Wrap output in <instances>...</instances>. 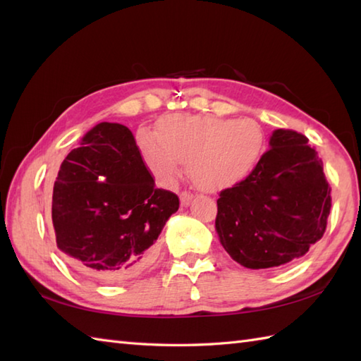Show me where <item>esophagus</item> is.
Returning <instances> with one entry per match:
<instances>
[{"mask_svg": "<svg viewBox=\"0 0 361 361\" xmlns=\"http://www.w3.org/2000/svg\"><path fill=\"white\" fill-rule=\"evenodd\" d=\"M192 198H194V194H192V192H188V190H183V192L180 194L181 206H188L190 202H192Z\"/></svg>", "mask_w": 361, "mask_h": 361, "instance_id": "1", "label": "esophagus"}]
</instances>
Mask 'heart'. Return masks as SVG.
I'll return each mask as SVG.
<instances>
[{"label": "heart", "mask_w": 361, "mask_h": 361, "mask_svg": "<svg viewBox=\"0 0 361 361\" xmlns=\"http://www.w3.org/2000/svg\"><path fill=\"white\" fill-rule=\"evenodd\" d=\"M141 155L157 178L172 181L181 164L204 189L235 185L262 155L264 133L256 121L212 116H175L159 122L158 135L141 130Z\"/></svg>", "instance_id": "b5f03b06"}]
</instances>
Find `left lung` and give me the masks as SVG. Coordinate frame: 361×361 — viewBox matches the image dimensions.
<instances>
[{
  "mask_svg": "<svg viewBox=\"0 0 361 361\" xmlns=\"http://www.w3.org/2000/svg\"><path fill=\"white\" fill-rule=\"evenodd\" d=\"M295 130H274L247 178L224 189L216 231L226 252L251 270L302 257L323 237L331 186L318 152Z\"/></svg>",
  "mask_w": 361,
  "mask_h": 361,
  "instance_id": "8db88e82",
  "label": "left lung"
}]
</instances>
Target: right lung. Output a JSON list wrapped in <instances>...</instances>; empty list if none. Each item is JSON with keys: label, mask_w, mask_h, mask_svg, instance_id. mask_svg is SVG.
<instances>
[{"label": "right lung", "mask_w": 361, "mask_h": 361, "mask_svg": "<svg viewBox=\"0 0 361 361\" xmlns=\"http://www.w3.org/2000/svg\"><path fill=\"white\" fill-rule=\"evenodd\" d=\"M180 200L157 189L133 133L101 122L60 166L52 190L59 250L75 270L102 282L141 273Z\"/></svg>", "instance_id": "obj_1"}]
</instances>
